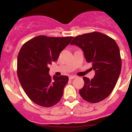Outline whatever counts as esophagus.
I'll list each match as a JSON object with an SVG mask.
<instances>
[{"instance_id":"obj_1","label":"esophagus","mask_w":132,"mask_h":132,"mask_svg":"<svg viewBox=\"0 0 132 132\" xmlns=\"http://www.w3.org/2000/svg\"><path fill=\"white\" fill-rule=\"evenodd\" d=\"M76 78V76H73V75H72V76H70L69 77V80H73V79H74Z\"/></svg>"}]
</instances>
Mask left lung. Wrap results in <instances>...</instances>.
Listing matches in <instances>:
<instances>
[{"mask_svg": "<svg viewBox=\"0 0 132 132\" xmlns=\"http://www.w3.org/2000/svg\"><path fill=\"white\" fill-rule=\"evenodd\" d=\"M71 45L84 52L87 63H91L95 74L92 80L84 77V85L79 90L89 103H96L108 97L113 91L121 70L119 49L115 40L99 32L76 36Z\"/></svg>", "mask_w": 132, "mask_h": 132, "instance_id": "obj_1", "label": "left lung"}]
</instances>
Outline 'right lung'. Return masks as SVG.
<instances>
[{"mask_svg": "<svg viewBox=\"0 0 132 132\" xmlns=\"http://www.w3.org/2000/svg\"><path fill=\"white\" fill-rule=\"evenodd\" d=\"M73 37L38 36L26 42L17 57V72L24 92L37 105L50 108L59 103L69 78L66 75L53 78L49 66Z\"/></svg>", "mask_w": 132, "mask_h": 132, "instance_id": "1", "label": "right lung"}]
</instances>
